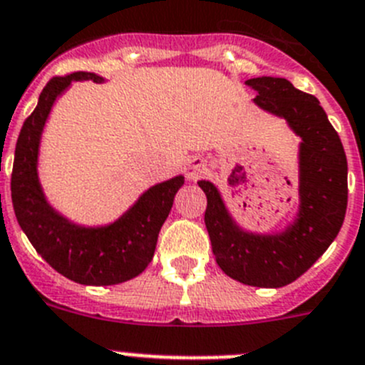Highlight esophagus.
<instances>
[{
	"mask_svg": "<svg viewBox=\"0 0 365 365\" xmlns=\"http://www.w3.org/2000/svg\"><path fill=\"white\" fill-rule=\"evenodd\" d=\"M202 172H204V161L202 159L195 158L192 163H190L188 168H186V177L193 180V179H197V177H199Z\"/></svg>",
	"mask_w": 365,
	"mask_h": 365,
	"instance_id": "34e87169",
	"label": "esophagus"
}]
</instances>
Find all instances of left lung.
<instances>
[{
  "instance_id": "8db88e82",
  "label": "left lung",
  "mask_w": 365,
  "mask_h": 365,
  "mask_svg": "<svg viewBox=\"0 0 365 365\" xmlns=\"http://www.w3.org/2000/svg\"><path fill=\"white\" fill-rule=\"evenodd\" d=\"M245 84L258 93L256 106L284 118L303 140L299 215L279 235L245 232L232 222L218 190L210 180H199L207 197L204 222L218 267L229 277L279 289L303 276L341 231L348 207V161L341 138L314 95L276 76H258Z\"/></svg>"
}]
</instances>
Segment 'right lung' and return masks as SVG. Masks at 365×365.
<instances>
[{
	"instance_id": "right-lung-1",
	"label": "right lung",
	"mask_w": 365,
	"mask_h": 365,
	"mask_svg": "<svg viewBox=\"0 0 365 365\" xmlns=\"http://www.w3.org/2000/svg\"><path fill=\"white\" fill-rule=\"evenodd\" d=\"M71 81L100 84L103 78L76 71L53 76L43 89L16 143L10 180L14 211L30 244L58 274L81 284H118L136 277L152 262L161 225L172 210L177 190L185 185V177L152 186L123 217L106 227H81L61 217L43 195L37 179V154L51 106Z\"/></svg>"
}]
</instances>
